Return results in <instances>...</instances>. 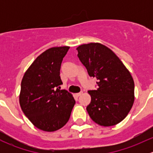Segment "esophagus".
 I'll use <instances>...</instances> for the list:
<instances>
[{"label": "esophagus", "instance_id": "1", "mask_svg": "<svg viewBox=\"0 0 153 153\" xmlns=\"http://www.w3.org/2000/svg\"><path fill=\"white\" fill-rule=\"evenodd\" d=\"M82 94H83V92H78V93H77L76 95L77 96H80V95H81Z\"/></svg>", "mask_w": 153, "mask_h": 153}]
</instances>
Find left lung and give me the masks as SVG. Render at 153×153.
Returning a JSON list of instances; mask_svg holds the SVG:
<instances>
[{"mask_svg": "<svg viewBox=\"0 0 153 153\" xmlns=\"http://www.w3.org/2000/svg\"><path fill=\"white\" fill-rule=\"evenodd\" d=\"M77 50L89 76L98 80V88L88 91L91 95L90 104L86 106L89 115L101 126L118 124L133 105L135 84L132 75L118 57L103 44H83Z\"/></svg>", "mask_w": 153, "mask_h": 153, "instance_id": "left-lung-1", "label": "left lung"}]
</instances>
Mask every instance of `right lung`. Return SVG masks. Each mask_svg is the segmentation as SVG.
Here are the masks:
<instances>
[{
  "label": "right lung",
  "instance_id": "1",
  "mask_svg": "<svg viewBox=\"0 0 153 153\" xmlns=\"http://www.w3.org/2000/svg\"><path fill=\"white\" fill-rule=\"evenodd\" d=\"M69 49H48L34 61L21 81V109L37 128L46 132L56 131L67 124L75 104L72 95L60 86L61 63Z\"/></svg>",
  "mask_w": 153,
  "mask_h": 153
}]
</instances>
